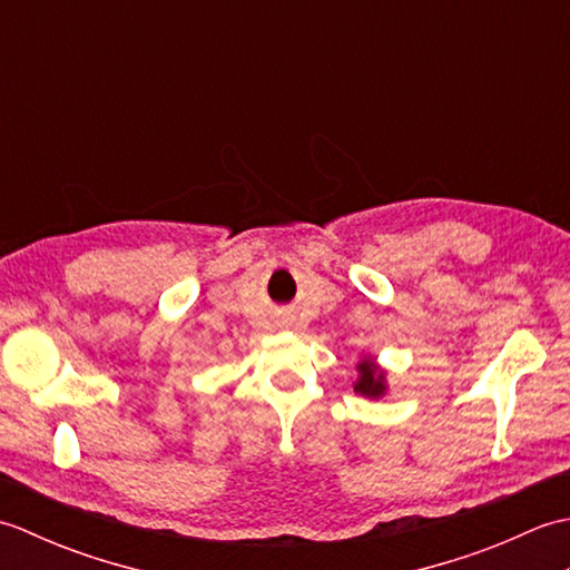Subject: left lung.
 <instances>
[{
    "mask_svg": "<svg viewBox=\"0 0 570 570\" xmlns=\"http://www.w3.org/2000/svg\"><path fill=\"white\" fill-rule=\"evenodd\" d=\"M360 377L355 382V392L367 396V399H380L386 394V374L380 370L377 362H374L370 355L360 360L357 365Z\"/></svg>",
    "mask_w": 570,
    "mask_h": 570,
    "instance_id": "obj_1",
    "label": "left lung"
}]
</instances>
